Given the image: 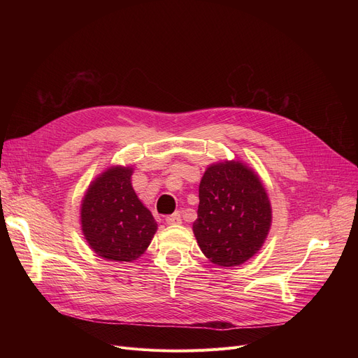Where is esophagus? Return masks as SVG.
I'll list each match as a JSON object with an SVG mask.
<instances>
[{"label": "esophagus", "mask_w": 358, "mask_h": 358, "mask_svg": "<svg viewBox=\"0 0 358 358\" xmlns=\"http://www.w3.org/2000/svg\"><path fill=\"white\" fill-rule=\"evenodd\" d=\"M165 220H166L168 224H180V223H181V215H180L178 212H176V213H173V215L166 216Z\"/></svg>", "instance_id": "34e87169"}]
</instances>
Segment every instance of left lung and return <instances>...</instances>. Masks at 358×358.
Segmentation results:
<instances>
[{
	"instance_id": "left-lung-1",
	"label": "left lung",
	"mask_w": 358,
	"mask_h": 358,
	"mask_svg": "<svg viewBox=\"0 0 358 358\" xmlns=\"http://www.w3.org/2000/svg\"><path fill=\"white\" fill-rule=\"evenodd\" d=\"M193 232L201 252L220 267H236L264 245L271 203L259 176L242 161L210 164L199 185Z\"/></svg>"
}]
</instances>
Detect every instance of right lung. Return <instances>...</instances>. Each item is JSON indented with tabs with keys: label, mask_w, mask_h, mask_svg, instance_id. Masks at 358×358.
<instances>
[{
	"label": "right lung",
	"mask_w": 358,
	"mask_h": 358,
	"mask_svg": "<svg viewBox=\"0 0 358 358\" xmlns=\"http://www.w3.org/2000/svg\"><path fill=\"white\" fill-rule=\"evenodd\" d=\"M134 168L111 165L94 178L81 200V231L107 261L131 262L149 247L158 223L131 187Z\"/></svg>",
	"instance_id": "1"
}]
</instances>
